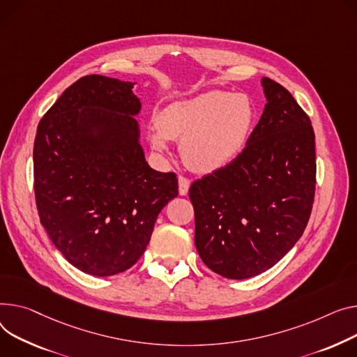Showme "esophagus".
Listing matches in <instances>:
<instances>
[{
	"label": "esophagus",
	"mask_w": 357,
	"mask_h": 357,
	"mask_svg": "<svg viewBox=\"0 0 357 357\" xmlns=\"http://www.w3.org/2000/svg\"><path fill=\"white\" fill-rule=\"evenodd\" d=\"M178 186H179V195H186L189 186H191V181L185 178V176H179L178 178Z\"/></svg>",
	"instance_id": "1"
}]
</instances>
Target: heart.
<instances>
[{
  "label": "heart",
  "mask_w": 357,
  "mask_h": 357,
  "mask_svg": "<svg viewBox=\"0 0 357 357\" xmlns=\"http://www.w3.org/2000/svg\"><path fill=\"white\" fill-rule=\"evenodd\" d=\"M257 123V107L245 93L209 90L166 106L149 129L155 151L181 139V153L199 174L218 172L245 151Z\"/></svg>",
  "instance_id": "b5f03b06"
}]
</instances>
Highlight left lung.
Here are the masks:
<instances>
[{
    "instance_id": "1",
    "label": "left lung",
    "mask_w": 357,
    "mask_h": 357,
    "mask_svg": "<svg viewBox=\"0 0 357 357\" xmlns=\"http://www.w3.org/2000/svg\"><path fill=\"white\" fill-rule=\"evenodd\" d=\"M267 103L243 155L195 181V245L208 268L245 280L267 271L300 240L316 188L314 132L291 93L261 79Z\"/></svg>"
}]
</instances>
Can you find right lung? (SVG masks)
Listing matches in <instances>:
<instances>
[{
	"instance_id": "obj_1",
	"label": "right lung",
	"mask_w": 357,
	"mask_h": 357,
	"mask_svg": "<svg viewBox=\"0 0 357 357\" xmlns=\"http://www.w3.org/2000/svg\"><path fill=\"white\" fill-rule=\"evenodd\" d=\"M135 84L79 79L44 114L34 142L40 221L71 266L96 277L136 264L159 212L178 197L176 175L145 159Z\"/></svg>"
}]
</instances>
